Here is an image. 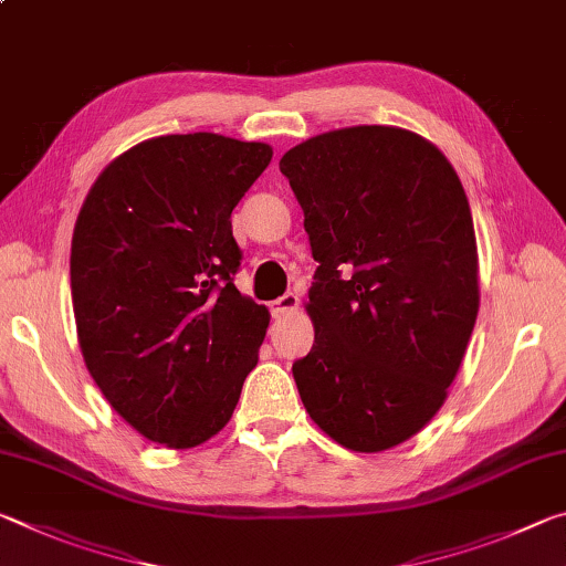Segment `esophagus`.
Masks as SVG:
<instances>
[{
	"label": "esophagus",
	"instance_id": "1",
	"mask_svg": "<svg viewBox=\"0 0 566 566\" xmlns=\"http://www.w3.org/2000/svg\"><path fill=\"white\" fill-rule=\"evenodd\" d=\"M296 306H300V296L294 292H286L284 296H280V300L272 302V314L274 317H284V314H292Z\"/></svg>",
	"mask_w": 566,
	"mask_h": 566
}]
</instances>
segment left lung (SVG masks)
<instances>
[{"instance_id": "obj_1", "label": "left lung", "mask_w": 566, "mask_h": 566, "mask_svg": "<svg viewBox=\"0 0 566 566\" xmlns=\"http://www.w3.org/2000/svg\"><path fill=\"white\" fill-rule=\"evenodd\" d=\"M280 169L319 262L296 389L334 442L387 452L442 409L472 337L479 256L464 187L432 142L387 124L317 134Z\"/></svg>"}]
</instances>
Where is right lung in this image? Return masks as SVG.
<instances>
[{"mask_svg":"<svg viewBox=\"0 0 566 566\" xmlns=\"http://www.w3.org/2000/svg\"><path fill=\"white\" fill-rule=\"evenodd\" d=\"M264 142L145 139L94 181L72 234L76 339L112 409L191 449L232 419L270 310L237 290L232 209L272 161Z\"/></svg>","mask_w":566,"mask_h":566,"instance_id":"add662e5","label":"right lung"}]
</instances>
